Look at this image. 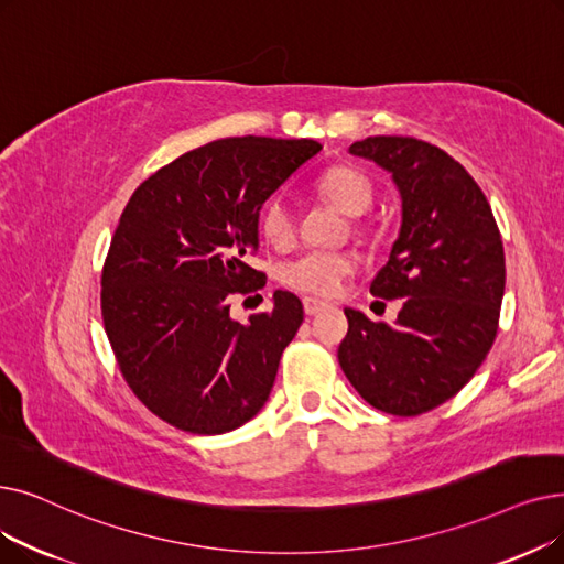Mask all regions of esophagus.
Instances as JSON below:
<instances>
[{"instance_id":"esophagus-1","label":"esophagus","mask_w":564,"mask_h":564,"mask_svg":"<svg viewBox=\"0 0 564 564\" xmlns=\"http://www.w3.org/2000/svg\"><path fill=\"white\" fill-rule=\"evenodd\" d=\"M329 304L327 302H323V300H315V297H304V311H306V315H315V313H321L323 308H327Z\"/></svg>"}]
</instances>
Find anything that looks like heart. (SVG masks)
<instances>
[{"label":"heart","mask_w":564,"mask_h":564,"mask_svg":"<svg viewBox=\"0 0 564 564\" xmlns=\"http://www.w3.org/2000/svg\"><path fill=\"white\" fill-rule=\"evenodd\" d=\"M327 198L348 216H361L373 205V186L361 170L350 165L329 167L317 182ZM260 230L274 247H288L295 239V212L283 193L269 198L260 214ZM357 260L350 253L308 251L283 269V281L300 292L317 297H334L343 281L355 272Z\"/></svg>","instance_id":"b5f03b06"}]
</instances>
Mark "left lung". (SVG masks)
<instances>
[{
    "mask_svg": "<svg viewBox=\"0 0 564 564\" xmlns=\"http://www.w3.org/2000/svg\"><path fill=\"white\" fill-rule=\"evenodd\" d=\"M348 152L387 170L399 188L401 230L371 292L405 302L394 325L346 308L338 364L366 403L414 417L456 397L494 346L502 239L477 182L440 147L371 135Z\"/></svg>",
    "mask_w": 564,
    "mask_h": 564,
    "instance_id": "obj_1",
    "label": "left lung"
}]
</instances>
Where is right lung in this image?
<instances>
[{"instance_id": "right-lung-1", "label": "right lung", "mask_w": 564, "mask_h": 564, "mask_svg": "<svg viewBox=\"0 0 564 564\" xmlns=\"http://www.w3.org/2000/svg\"><path fill=\"white\" fill-rule=\"evenodd\" d=\"M315 140L224 138L144 180L119 218L101 279L106 334L133 394L198 435L228 433L267 403L304 308L288 290L247 325L232 295L262 285L251 267L260 209Z\"/></svg>"}]
</instances>
